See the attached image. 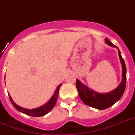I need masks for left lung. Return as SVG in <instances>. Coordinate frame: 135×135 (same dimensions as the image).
Wrapping results in <instances>:
<instances>
[{
	"label": "left lung",
	"mask_w": 135,
	"mask_h": 135,
	"mask_svg": "<svg viewBox=\"0 0 135 135\" xmlns=\"http://www.w3.org/2000/svg\"><path fill=\"white\" fill-rule=\"evenodd\" d=\"M105 42L108 45L115 47L118 50L119 57L122 66V80L119 85L110 92L101 93L90 89L78 79L76 80V88L81 101L88 106L98 110L106 109L119 100L124 93L126 84V67L121 52L118 47L113 45L108 38H105Z\"/></svg>",
	"instance_id": "8db88e82"
}]
</instances>
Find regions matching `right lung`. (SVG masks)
Listing matches in <instances>:
<instances>
[{
	"mask_svg": "<svg viewBox=\"0 0 135 135\" xmlns=\"http://www.w3.org/2000/svg\"><path fill=\"white\" fill-rule=\"evenodd\" d=\"M61 86H62V84H60L57 86V87L56 88V89H55V92H54V94L53 95L51 98L49 100V102H47L46 104H45L44 105H42V106L38 107V108H33V109H28V108H22L21 106L17 105V104L13 102L9 94L8 93V95H9V97L10 101H11L12 105H13L18 111L21 112V113H24V114H25V115H29V116L42 117L46 115L47 113H49V112L54 108V106H55V104H56V102H57V97H58L59 94V90H60V88Z\"/></svg>",
	"mask_w": 135,
	"mask_h": 135,
	"instance_id": "1",
	"label": "right lung"
}]
</instances>
